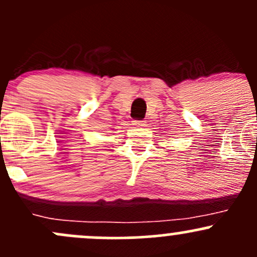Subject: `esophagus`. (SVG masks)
<instances>
[{
  "label": "esophagus",
  "mask_w": 257,
  "mask_h": 257,
  "mask_svg": "<svg viewBox=\"0 0 257 257\" xmlns=\"http://www.w3.org/2000/svg\"><path fill=\"white\" fill-rule=\"evenodd\" d=\"M145 124L144 120H133V125L136 126H143Z\"/></svg>",
  "instance_id": "esophagus-1"
}]
</instances>
